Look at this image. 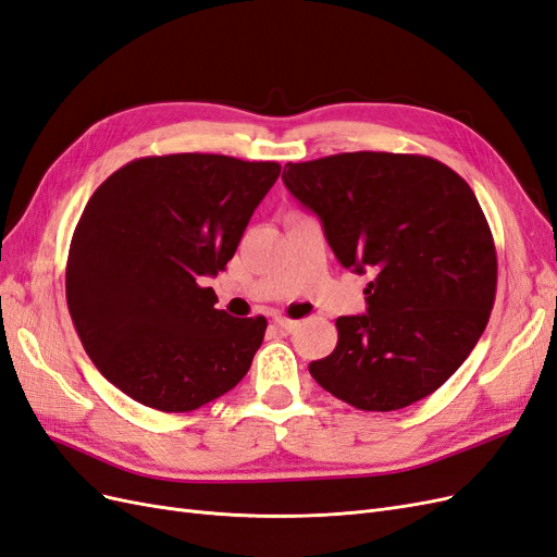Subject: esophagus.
Instances as JSON below:
<instances>
[{"label":"esophagus","mask_w":557,"mask_h":557,"mask_svg":"<svg viewBox=\"0 0 557 557\" xmlns=\"http://www.w3.org/2000/svg\"><path fill=\"white\" fill-rule=\"evenodd\" d=\"M274 323L281 327V332H285V334H293L301 323L299 320H293V318H285V315H276L274 318Z\"/></svg>","instance_id":"obj_1"}]
</instances>
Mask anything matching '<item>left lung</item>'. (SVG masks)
<instances>
[{
  "label": "left lung",
  "instance_id": "obj_1",
  "mask_svg": "<svg viewBox=\"0 0 557 557\" xmlns=\"http://www.w3.org/2000/svg\"><path fill=\"white\" fill-rule=\"evenodd\" d=\"M283 183L320 218L336 260L374 276L367 313L336 318L339 342L311 376L362 411L432 395L495 305L497 252L474 190L440 160L374 150L288 162Z\"/></svg>",
  "mask_w": 557,
  "mask_h": 557
}]
</instances>
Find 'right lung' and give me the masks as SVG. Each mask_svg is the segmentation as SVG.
I'll return each instance as SVG.
<instances>
[{
  "instance_id": "obj_1",
  "label": "right lung",
  "mask_w": 557,
  "mask_h": 557,
  "mask_svg": "<svg viewBox=\"0 0 557 557\" xmlns=\"http://www.w3.org/2000/svg\"><path fill=\"white\" fill-rule=\"evenodd\" d=\"M278 162L132 160L90 197L66 258V307L95 367L144 407L185 413L230 393L267 320L215 309L223 272Z\"/></svg>"
}]
</instances>
